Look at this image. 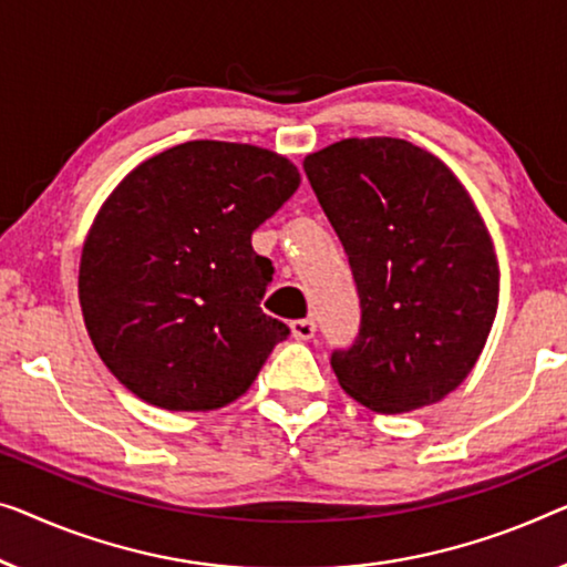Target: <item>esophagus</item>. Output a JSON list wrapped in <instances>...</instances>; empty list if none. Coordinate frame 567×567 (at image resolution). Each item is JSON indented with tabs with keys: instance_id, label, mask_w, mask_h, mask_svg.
I'll return each mask as SVG.
<instances>
[{
	"instance_id": "esophagus-1",
	"label": "esophagus",
	"mask_w": 567,
	"mask_h": 567,
	"mask_svg": "<svg viewBox=\"0 0 567 567\" xmlns=\"http://www.w3.org/2000/svg\"><path fill=\"white\" fill-rule=\"evenodd\" d=\"M290 331H292V336H295V338H298V341H308V338L316 336V320H312V318L292 320V323H290Z\"/></svg>"
}]
</instances>
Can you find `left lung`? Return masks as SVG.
I'll return each mask as SVG.
<instances>
[{"label": "left lung", "instance_id": "8db88e82", "mask_svg": "<svg viewBox=\"0 0 567 567\" xmlns=\"http://www.w3.org/2000/svg\"><path fill=\"white\" fill-rule=\"evenodd\" d=\"M341 239L361 328L331 367L374 412L441 402L471 374L499 306V261L484 218L443 159L394 137H351L306 157Z\"/></svg>", "mask_w": 567, "mask_h": 567}]
</instances>
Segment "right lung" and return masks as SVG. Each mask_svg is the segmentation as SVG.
Instances as JSON below:
<instances>
[{"label": "right lung", "instance_id": "right-lung-1", "mask_svg": "<svg viewBox=\"0 0 567 567\" xmlns=\"http://www.w3.org/2000/svg\"><path fill=\"white\" fill-rule=\"evenodd\" d=\"M272 150L196 140L145 159L91 224L79 300L96 353L140 400L218 410L290 336L261 312L272 261L251 234L298 190Z\"/></svg>", "mask_w": 567, "mask_h": 567}]
</instances>
